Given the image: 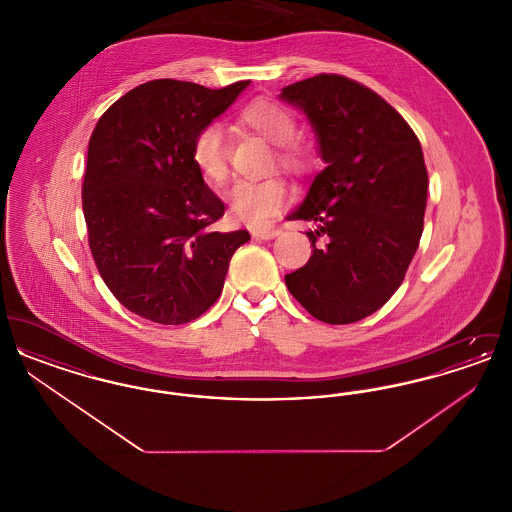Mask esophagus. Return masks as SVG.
<instances>
[{"label": "esophagus", "instance_id": "obj_1", "mask_svg": "<svg viewBox=\"0 0 512 512\" xmlns=\"http://www.w3.org/2000/svg\"><path fill=\"white\" fill-rule=\"evenodd\" d=\"M249 232L257 240H272L280 234L278 228H270V226H253V228H249Z\"/></svg>", "mask_w": 512, "mask_h": 512}]
</instances>
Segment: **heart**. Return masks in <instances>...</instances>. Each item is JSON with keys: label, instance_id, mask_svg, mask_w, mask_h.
Listing matches in <instances>:
<instances>
[{"label": "heart", "instance_id": "b5f03b06", "mask_svg": "<svg viewBox=\"0 0 512 512\" xmlns=\"http://www.w3.org/2000/svg\"><path fill=\"white\" fill-rule=\"evenodd\" d=\"M240 121L270 144L278 146V163L292 172L309 171L315 163L313 151L305 144L293 140L297 121L292 111L272 99H255L240 113ZM192 161L199 174L209 184H222L228 176L226 142L219 124H205L192 142ZM288 201V188L280 178L265 180H238L226 194L230 213L249 224H265Z\"/></svg>", "mask_w": 512, "mask_h": 512}]
</instances>
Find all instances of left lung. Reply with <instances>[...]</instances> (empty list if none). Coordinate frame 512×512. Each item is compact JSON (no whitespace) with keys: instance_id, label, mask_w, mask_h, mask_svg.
<instances>
[{"instance_id":"1","label":"left lung","mask_w":512,"mask_h":512,"mask_svg":"<svg viewBox=\"0 0 512 512\" xmlns=\"http://www.w3.org/2000/svg\"><path fill=\"white\" fill-rule=\"evenodd\" d=\"M303 111L326 167L288 220L307 230L313 255L286 274L293 297L328 324L376 313L401 286L424 228L428 172L418 138L388 101L340 74L282 88Z\"/></svg>"}]
</instances>
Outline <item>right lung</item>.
I'll use <instances>...</instances> for the list:
<instances>
[{
    "instance_id": "1",
    "label": "right lung",
    "mask_w": 512,
    "mask_h": 512,
    "mask_svg": "<svg viewBox=\"0 0 512 512\" xmlns=\"http://www.w3.org/2000/svg\"><path fill=\"white\" fill-rule=\"evenodd\" d=\"M247 86L151 80L115 101L94 128L82 186L90 249L107 288L151 322L201 317L249 240L247 230L213 228L224 203L192 161L195 134Z\"/></svg>"
}]
</instances>
